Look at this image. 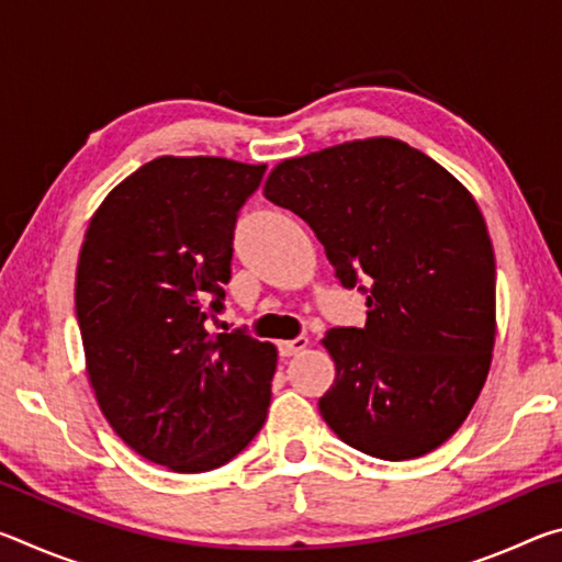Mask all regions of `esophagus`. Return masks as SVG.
I'll list each match as a JSON object with an SVG mask.
<instances>
[{
	"label": "esophagus",
	"instance_id": "obj_1",
	"mask_svg": "<svg viewBox=\"0 0 562 562\" xmlns=\"http://www.w3.org/2000/svg\"><path fill=\"white\" fill-rule=\"evenodd\" d=\"M307 345H310L307 337H294V339H288V341H280L278 349H280L282 357H292V355H297V351H302Z\"/></svg>",
	"mask_w": 562,
	"mask_h": 562
}]
</instances>
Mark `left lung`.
<instances>
[{
    "mask_svg": "<svg viewBox=\"0 0 562 562\" xmlns=\"http://www.w3.org/2000/svg\"><path fill=\"white\" fill-rule=\"evenodd\" d=\"M265 198L300 215L367 325L329 329L337 376L319 414L351 449L406 461L439 449L486 384L496 258L473 195L422 150L364 138L288 158Z\"/></svg>",
    "mask_w": 562,
    "mask_h": 562,
    "instance_id": "8db88e82",
    "label": "left lung"
}]
</instances>
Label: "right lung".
Listing matches in <instances>:
<instances>
[{
	"label": "right lung",
	"instance_id": "add662e5",
	"mask_svg": "<svg viewBox=\"0 0 562 562\" xmlns=\"http://www.w3.org/2000/svg\"><path fill=\"white\" fill-rule=\"evenodd\" d=\"M265 166L160 156L111 190L76 265L87 374L123 443L176 473L235 459L262 429L278 349L211 335L231 280L237 211Z\"/></svg>",
	"mask_w": 562,
	"mask_h": 562
}]
</instances>
